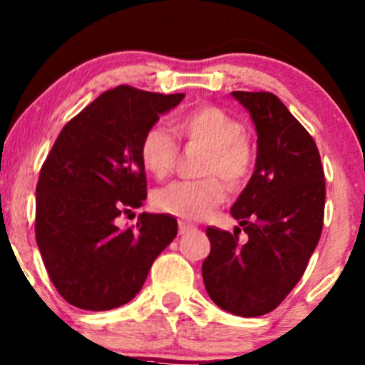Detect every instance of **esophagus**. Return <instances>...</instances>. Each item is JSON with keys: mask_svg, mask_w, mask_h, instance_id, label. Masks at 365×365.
Masks as SVG:
<instances>
[{"mask_svg": "<svg viewBox=\"0 0 365 365\" xmlns=\"http://www.w3.org/2000/svg\"><path fill=\"white\" fill-rule=\"evenodd\" d=\"M195 230V225H192V223H187V222H180L178 223V232L180 235H187L190 234V232Z\"/></svg>", "mask_w": 365, "mask_h": 365, "instance_id": "1", "label": "esophagus"}]
</instances>
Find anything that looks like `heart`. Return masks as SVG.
Segmentation results:
<instances>
[{"mask_svg":"<svg viewBox=\"0 0 365 365\" xmlns=\"http://www.w3.org/2000/svg\"><path fill=\"white\" fill-rule=\"evenodd\" d=\"M175 131L187 145L206 152L201 163L206 178L163 187L154 194V206L176 218L201 220L225 201L224 181L234 190L246 185L253 173V147L242 124L216 106L187 110L175 121ZM140 159L154 178H166L178 159V145L164 128L152 126L140 142Z\"/></svg>","mask_w":365,"mask_h":365,"instance_id":"heart-1","label":"heart"}]
</instances>
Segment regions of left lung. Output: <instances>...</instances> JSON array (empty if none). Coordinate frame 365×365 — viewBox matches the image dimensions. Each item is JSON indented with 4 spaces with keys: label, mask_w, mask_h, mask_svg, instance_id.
I'll list each match as a JSON object with an SVG mask.
<instances>
[{
    "label": "left lung",
    "mask_w": 365,
    "mask_h": 365,
    "mask_svg": "<svg viewBox=\"0 0 365 365\" xmlns=\"http://www.w3.org/2000/svg\"><path fill=\"white\" fill-rule=\"evenodd\" d=\"M258 133L255 173L232 206L248 241L207 227L202 262L207 294L223 310L258 317L275 310L305 274L324 225L326 180L317 145L279 97L232 91Z\"/></svg>",
    "instance_id": "8db88e82"
}]
</instances>
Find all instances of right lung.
Here are the masks:
<instances>
[{
    "label": "right lung",
    "mask_w": 365,
    "mask_h": 365,
    "mask_svg": "<svg viewBox=\"0 0 365 365\" xmlns=\"http://www.w3.org/2000/svg\"><path fill=\"white\" fill-rule=\"evenodd\" d=\"M183 97L115 86L55 140L36 185L34 230L48 275L71 305L102 312L133 299L176 237L171 215L142 213L126 228L118 218L147 197L143 133Z\"/></svg>",
    "instance_id": "add662e5"
}]
</instances>
